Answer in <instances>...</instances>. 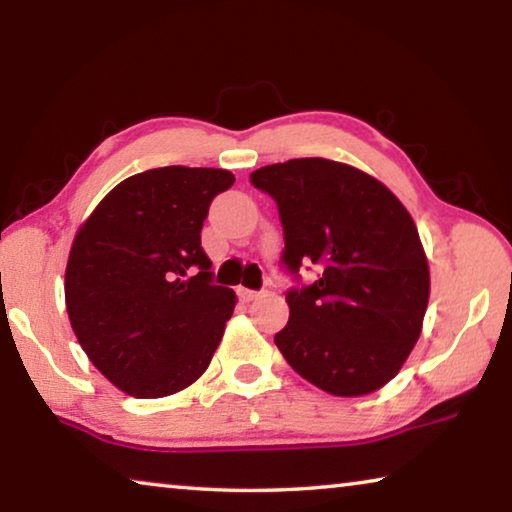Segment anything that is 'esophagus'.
I'll return each instance as SVG.
<instances>
[{"mask_svg": "<svg viewBox=\"0 0 512 512\" xmlns=\"http://www.w3.org/2000/svg\"><path fill=\"white\" fill-rule=\"evenodd\" d=\"M259 296V291H253V289H239V298L246 300V303H250V300H255Z\"/></svg>", "mask_w": 512, "mask_h": 512, "instance_id": "34e87169", "label": "esophagus"}]
</instances>
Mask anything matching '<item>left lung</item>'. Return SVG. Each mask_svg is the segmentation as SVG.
Here are the masks:
<instances>
[{"mask_svg": "<svg viewBox=\"0 0 512 512\" xmlns=\"http://www.w3.org/2000/svg\"><path fill=\"white\" fill-rule=\"evenodd\" d=\"M278 202L282 264L319 280L287 291L289 321L275 346L298 376L332 396L387 385L421 335L431 273L417 225L376 177L307 157L250 173Z\"/></svg>", "mask_w": 512, "mask_h": 512, "instance_id": "obj_1", "label": "left lung"}]
</instances>
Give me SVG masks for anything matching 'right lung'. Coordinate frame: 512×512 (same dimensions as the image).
Here are the masks:
<instances>
[{
  "label": "right lung",
  "mask_w": 512,
  "mask_h": 512,
  "mask_svg": "<svg viewBox=\"0 0 512 512\" xmlns=\"http://www.w3.org/2000/svg\"><path fill=\"white\" fill-rule=\"evenodd\" d=\"M232 184L223 168L145 170L113 186L75 234L70 326L97 371L129 396L182 392L221 344L237 294L212 285L200 230Z\"/></svg>",
  "instance_id": "obj_1"
}]
</instances>
